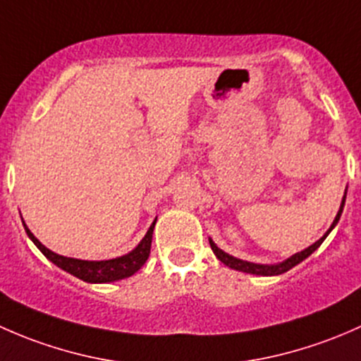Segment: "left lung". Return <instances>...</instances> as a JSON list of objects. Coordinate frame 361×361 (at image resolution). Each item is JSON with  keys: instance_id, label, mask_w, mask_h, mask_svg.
Instances as JSON below:
<instances>
[{"instance_id": "obj_1", "label": "left lung", "mask_w": 361, "mask_h": 361, "mask_svg": "<svg viewBox=\"0 0 361 361\" xmlns=\"http://www.w3.org/2000/svg\"><path fill=\"white\" fill-rule=\"evenodd\" d=\"M344 203H346V192H344L343 202H341L339 212H337V215H336V219H334L332 226H330V228L326 229L325 235L319 238L318 241H314L313 245H310V247H307V248H304V250L297 252V254H293L288 259H285L283 262H278V264L248 262V261H243V259L233 257V255H229L228 252H224V250H222V248H219L217 245L214 243V240H212V238H208V241H210V247H212V250H214L215 257H217L221 262H224L228 267H231V269L241 271V273H248V274H259V276H276V274L287 273L288 269H292L293 266H297V264L302 262L304 259H307L311 254H313L314 250H317L319 245H322L323 241H325V238L330 235V231H332V229L336 228L337 222H339L341 214H343V210H344Z\"/></svg>"}]
</instances>
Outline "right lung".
Instances as JSON below:
<instances>
[{"instance_id": "right-lung-1", "label": "right lung", "mask_w": 361, "mask_h": 361, "mask_svg": "<svg viewBox=\"0 0 361 361\" xmlns=\"http://www.w3.org/2000/svg\"><path fill=\"white\" fill-rule=\"evenodd\" d=\"M156 219L153 221V224L149 226V229H147L146 236L140 240V243L137 245L132 252L120 255V257L107 259V261H83V259L66 257V255L55 254V252H51L50 248L44 247L42 241L32 235L31 229L27 228V224H25L24 221H22V224H24L25 233L31 238L32 243H35L44 257L50 262H54L55 266L64 269L66 273L73 274V276L80 278V280L87 281V283H111V281H118L123 280V278L132 276V274H135L137 271L146 264L151 252V241H153Z\"/></svg>"}]
</instances>
